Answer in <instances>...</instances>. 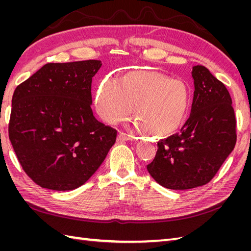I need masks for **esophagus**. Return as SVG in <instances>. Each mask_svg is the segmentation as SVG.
Instances as JSON below:
<instances>
[{"instance_id": "obj_1", "label": "esophagus", "mask_w": 251, "mask_h": 251, "mask_svg": "<svg viewBox=\"0 0 251 251\" xmlns=\"http://www.w3.org/2000/svg\"><path fill=\"white\" fill-rule=\"evenodd\" d=\"M133 138V135L130 134H126L125 132H119L118 136H117V140L123 142V141H127V140H131Z\"/></svg>"}]
</instances>
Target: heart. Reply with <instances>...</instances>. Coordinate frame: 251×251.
Masks as SVG:
<instances>
[{"instance_id":"heart-1","label":"heart","mask_w":251,"mask_h":251,"mask_svg":"<svg viewBox=\"0 0 251 251\" xmlns=\"http://www.w3.org/2000/svg\"><path fill=\"white\" fill-rule=\"evenodd\" d=\"M191 102L186 82L156 71H135L120 79L108 77L96 94L97 113L107 123L128 118L135 107L138 126L155 136L176 131L184 123Z\"/></svg>"}]
</instances>
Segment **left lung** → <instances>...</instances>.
<instances>
[{
	"mask_svg": "<svg viewBox=\"0 0 251 251\" xmlns=\"http://www.w3.org/2000/svg\"><path fill=\"white\" fill-rule=\"evenodd\" d=\"M192 74L191 115L178 133L157 142L154 160L147 165L155 181L171 189L208 183L237 142V120L228 90L204 66H195Z\"/></svg>",
	"mask_w": 251,
	"mask_h": 251,
	"instance_id": "1",
	"label": "left lung"
}]
</instances>
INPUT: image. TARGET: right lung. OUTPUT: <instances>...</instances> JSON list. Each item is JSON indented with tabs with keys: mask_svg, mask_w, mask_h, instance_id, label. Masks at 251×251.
<instances>
[{
	"mask_svg": "<svg viewBox=\"0 0 251 251\" xmlns=\"http://www.w3.org/2000/svg\"><path fill=\"white\" fill-rule=\"evenodd\" d=\"M100 67L95 59L49 63L14 90L9 139L22 169L41 187H79L116 141L117 131L91 109V83Z\"/></svg>",
	"mask_w": 251,
	"mask_h": 251,
	"instance_id": "1",
	"label": "right lung"
}]
</instances>
